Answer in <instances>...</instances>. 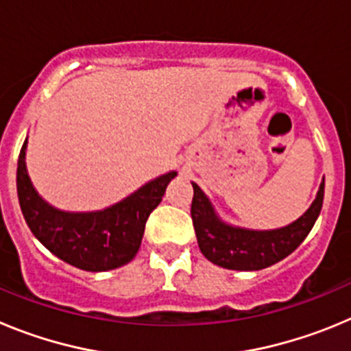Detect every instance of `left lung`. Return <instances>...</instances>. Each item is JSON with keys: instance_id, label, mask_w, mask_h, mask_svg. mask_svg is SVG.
Here are the masks:
<instances>
[{"instance_id": "left-lung-1", "label": "left lung", "mask_w": 351, "mask_h": 351, "mask_svg": "<svg viewBox=\"0 0 351 351\" xmlns=\"http://www.w3.org/2000/svg\"><path fill=\"white\" fill-rule=\"evenodd\" d=\"M325 181L315 202L291 225L278 230H246L226 225L214 214L209 198L193 182L191 219L202 255L230 271H260L287 258L308 237L324 204Z\"/></svg>"}]
</instances>
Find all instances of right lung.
Segmentation results:
<instances>
[{"label":"right lung","mask_w":351,"mask_h":351,"mask_svg":"<svg viewBox=\"0 0 351 351\" xmlns=\"http://www.w3.org/2000/svg\"><path fill=\"white\" fill-rule=\"evenodd\" d=\"M24 154L26 142L17 161V195L29 230L58 258L91 272L110 271L133 260L149 214L176 178V172L165 173L123 202L98 213H63L38 197L27 178Z\"/></svg>","instance_id":"1"}]
</instances>
